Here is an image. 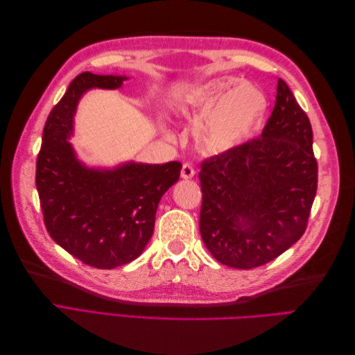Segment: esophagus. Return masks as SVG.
I'll list each match as a JSON object with an SVG mask.
<instances>
[{"mask_svg":"<svg viewBox=\"0 0 355 355\" xmlns=\"http://www.w3.org/2000/svg\"><path fill=\"white\" fill-rule=\"evenodd\" d=\"M196 175V170L194 167H192V164L189 163H185L184 166H182V171H180V176L182 179H192Z\"/></svg>","mask_w":355,"mask_h":355,"instance_id":"esophagus-1","label":"esophagus"}]
</instances>
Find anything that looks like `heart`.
<instances>
[{
    "label": "heart",
    "instance_id": "heart-1",
    "mask_svg": "<svg viewBox=\"0 0 355 355\" xmlns=\"http://www.w3.org/2000/svg\"><path fill=\"white\" fill-rule=\"evenodd\" d=\"M180 103L187 116L211 110L200 121L197 136L211 154L231 151L247 141L261 125L268 105L259 89L235 77L196 85L182 96Z\"/></svg>",
    "mask_w": 355,
    "mask_h": 355
}]
</instances>
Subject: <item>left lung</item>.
Wrapping results in <instances>:
<instances>
[{"label": "left lung", "mask_w": 355, "mask_h": 355, "mask_svg": "<svg viewBox=\"0 0 355 355\" xmlns=\"http://www.w3.org/2000/svg\"><path fill=\"white\" fill-rule=\"evenodd\" d=\"M317 176L309 118L278 78L261 137L201 163L200 232L207 250L237 270L275 259L304 235Z\"/></svg>", "instance_id": "1"}]
</instances>
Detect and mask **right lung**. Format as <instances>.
Listing matches in <instances>:
<instances>
[{"mask_svg":"<svg viewBox=\"0 0 355 355\" xmlns=\"http://www.w3.org/2000/svg\"><path fill=\"white\" fill-rule=\"evenodd\" d=\"M121 75L83 72L51 110L37 158L35 184L44 225L62 249L99 270L125 265L151 240L158 202L175 185L182 164L127 161L112 168L89 167L69 142L83 94L120 89Z\"/></svg>","mask_w":355,"mask_h":355,"instance_id":"1","label":"right lung"}]
</instances>
